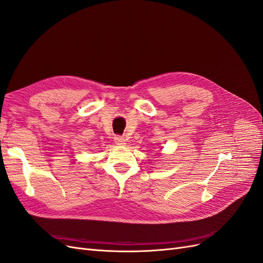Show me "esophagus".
<instances>
[{
  "mask_svg": "<svg viewBox=\"0 0 263 263\" xmlns=\"http://www.w3.org/2000/svg\"><path fill=\"white\" fill-rule=\"evenodd\" d=\"M114 141H115L116 145H121V146L126 144V139L123 136H115Z\"/></svg>",
  "mask_w": 263,
  "mask_h": 263,
  "instance_id": "1",
  "label": "esophagus"
}]
</instances>
